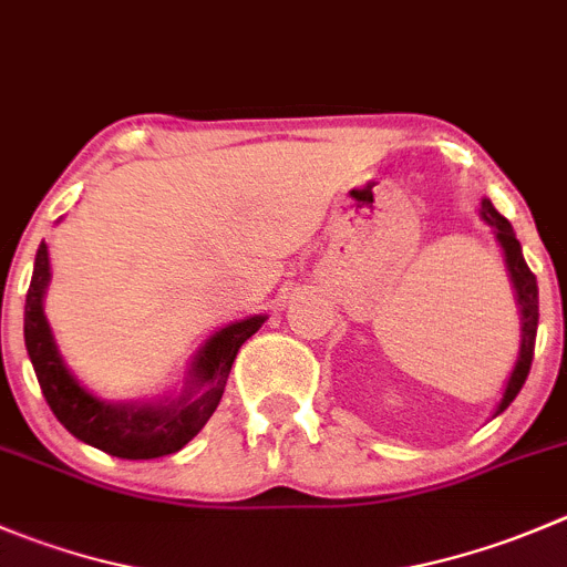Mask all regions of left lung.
<instances>
[{
  "label": "left lung",
  "mask_w": 567,
  "mask_h": 567,
  "mask_svg": "<svg viewBox=\"0 0 567 567\" xmlns=\"http://www.w3.org/2000/svg\"><path fill=\"white\" fill-rule=\"evenodd\" d=\"M482 218L493 227L496 233V240L502 244L504 249V260H507V271L509 279H513V288H515V299H518L520 307V351H518V362H515L513 373L507 379V388H504L502 401L496 406V415L498 412L507 410L513 404L515 395L520 393L524 388L526 377H529V368H532V357H535V338H537V279L535 274L529 271L524 260V251H520L518 238L513 233V224L502 216V213L493 207L491 199H482Z\"/></svg>",
  "instance_id": "left-lung-1"
}]
</instances>
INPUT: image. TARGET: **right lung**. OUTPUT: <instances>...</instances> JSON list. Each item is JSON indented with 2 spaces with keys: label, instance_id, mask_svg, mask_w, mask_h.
I'll return each instance as SVG.
<instances>
[{
  "label": "right lung",
  "instance_id": "add662e5",
  "mask_svg": "<svg viewBox=\"0 0 567 567\" xmlns=\"http://www.w3.org/2000/svg\"><path fill=\"white\" fill-rule=\"evenodd\" d=\"M47 285L49 251L47 244H41L27 290L24 343L43 399L76 441L121 460H155L188 446L216 412L240 346L266 321V316H251L218 329L194 357L190 384L179 399L161 404H104L71 377L54 346L52 329L43 316Z\"/></svg>",
  "mask_w": 567,
  "mask_h": 567
}]
</instances>
